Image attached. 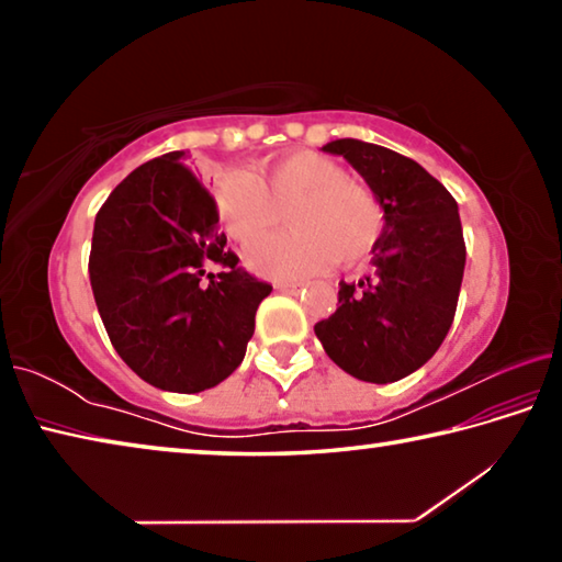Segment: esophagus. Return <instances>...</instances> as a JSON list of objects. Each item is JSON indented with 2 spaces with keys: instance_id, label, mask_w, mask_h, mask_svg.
<instances>
[{
  "instance_id": "34e87169",
  "label": "esophagus",
  "mask_w": 562,
  "mask_h": 562,
  "mask_svg": "<svg viewBox=\"0 0 562 562\" xmlns=\"http://www.w3.org/2000/svg\"><path fill=\"white\" fill-rule=\"evenodd\" d=\"M274 288H278L280 292H300L302 288H304V282L302 280H290V282H278L274 284Z\"/></svg>"
}]
</instances>
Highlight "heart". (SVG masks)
<instances>
[{"mask_svg": "<svg viewBox=\"0 0 562 562\" xmlns=\"http://www.w3.org/2000/svg\"><path fill=\"white\" fill-rule=\"evenodd\" d=\"M215 207L225 233L245 247L267 239L289 215L295 231L250 255L252 268L272 278L315 272L331 258L357 262L384 231V207L374 190L315 150H297L255 173L227 170L217 180Z\"/></svg>", "mask_w": 562, "mask_h": 562, "instance_id": "heart-1", "label": "heart"}]
</instances>
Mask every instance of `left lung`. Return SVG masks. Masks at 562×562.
I'll list each match as a JSON object with an SVG mask.
<instances>
[{
    "label": "left lung",
    "instance_id": "1",
    "mask_svg": "<svg viewBox=\"0 0 562 562\" xmlns=\"http://www.w3.org/2000/svg\"><path fill=\"white\" fill-rule=\"evenodd\" d=\"M347 158L384 207L372 272L339 282V307L315 325L327 357L361 382L416 372L441 347L459 304L465 243L459 205L439 180L396 150L339 138L322 146Z\"/></svg>",
    "mask_w": 562,
    "mask_h": 562
}]
</instances>
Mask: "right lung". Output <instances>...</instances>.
I'll list each match as a JSON object with an SVG mask.
<instances>
[{
  "label": "right lung",
  "mask_w": 562,
  "mask_h": 562,
  "mask_svg": "<svg viewBox=\"0 0 562 562\" xmlns=\"http://www.w3.org/2000/svg\"><path fill=\"white\" fill-rule=\"evenodd\" d=\"M173 150L113 188L93 223L89 278L119 357L144 382L195 394L231 376L272 292L237 268L213 195ZM221 263L223 273L204 270Z\"/></svg>",
  "instance_id": "1"
}]
</instances>
